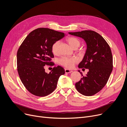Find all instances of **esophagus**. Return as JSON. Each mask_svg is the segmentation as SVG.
I'll list each match as a JSON object with an SVG mask.
<instances>
[{
  "mask_svg": "<svg viewBox=\"0 0 127 127\" xmlns=\"http://www.w3.org/2000/svg\"><path fill=\"white\" fill-rule=\"evenodd\" d=\"M64 71H65V72L66 73H71V72H72V70H69V69H65Z\"/></svg>",
  "mask_w": 127,
  "mask_h": 127,
  "instance_id": "34e87169",
  "label": "esophagus"
}]
</instances>
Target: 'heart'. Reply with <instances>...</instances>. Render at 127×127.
<instances>
[{
	"label": "heart",
	"mask_w": 127,
	"mask_h": 127,
	"mask_svg": "<svg viewBox=\"0 0 127 127\" xmlns=\"http://www.w3.org/2000/svg\"><path fill=\"white\" fill-rule=\"evenodd\" d=\"M66 41H67L70 46L74 49L75 47H78L80 45L81 42L80 40L74 37H68ZM59 45V41H57L54 42L52 46V52L54 54H56L58 53V46ZM59 64L67 68H72L75 64L78 62V59L75 57H63L59 59Z\"/></svg>",
	"instance_id": "obj_1"
}]
</instances>
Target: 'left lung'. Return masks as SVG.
I'll list each match as a JSON object with an SVG mask.
<instances>
[{
	"label": "left lung",
	"instance_id": "1",
	"mask_svg": "<svg viewBox=\"0 0 127 127\" xmlns=\"http://www.w3.org/2000/svg\"><path fill=\"white\" fill-rule=\"evenodd\" d=\"M82 38L87 44V50L79 68L88 69L89 71L75 83L77 91L86 96L95 95L107 83L113 70V56L111 48L104 39L93 31L69 32Z\"/></svg>",
	"mask_w": 127,
	"mask_h": 127
}]
</instances>
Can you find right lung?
Segmentation results:
<instances>
[{
    "mask_svg": "<svg viewBox=\"0 0 127 127\" xmlns=\"http://www.w3.org/2000/svg\"><path fill=\"white\" fill-rule=\"evenodd\" d=\"M63 32L46 28L36 29L27 36L17 53V67L20 79L31 94L44 96L51 94L57 87L60 75L64 74V68L54 67L49 74L44 65H53L52 46L64 38Z\"/></svg>",
    "mask_w": 127,
    "mask_h": 127,
    "instance_id": "1",
    "label": "right lung"
}]
</instances>
